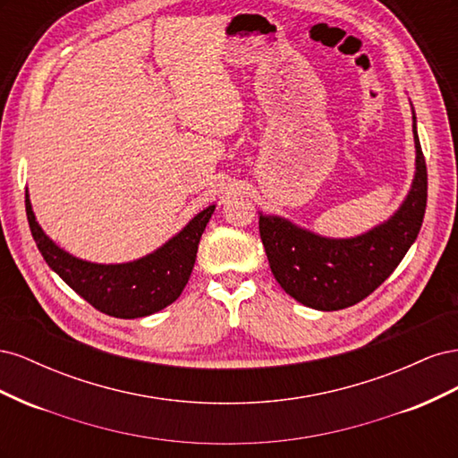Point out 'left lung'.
Listing matches in <instances>:
<instances>
[{
  "label": "left lung",
  "instance_id": "8db88e82",
  "mask_svg": "<svg viewBox=\"0 0 458 458\" xmlns=\"http://www.w3.org/2000/svg\"><path fill=\"white\" fill-rule=\"evenodd\" d=\"M417 172L409 195L384 224L353 239H327L288 219L259 216V237L276 283L300 303L336 311L372 294L419 237L428 199L426 160L412 113Z\"/></svg>",
  "mask_w": 458,
  "mask_h": 458
}]
</instances>
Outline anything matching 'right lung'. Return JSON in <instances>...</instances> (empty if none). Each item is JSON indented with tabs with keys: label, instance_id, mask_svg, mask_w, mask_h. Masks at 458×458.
Segmentation results:
<instances>
[{
	"label": "right lung",
	"instance_id": "1",
	"mask_svg": "<svg viewBox=\"0 0 458 458\" xmlns=\"http://www.w3.org/2000/svg\"><path fill=\"white\" fill-rule=\"evenodd\" d=\"M24 202L32 237L47 266L95 310L118 318L152 315L182 296L195 267L200 237L216 208L208 206L197 214L157 252L130 263L105 266L64 252L38 225L29 191Z\"/></svg>",
	"mask_w": 458,
	"mask_h": 458
}]
</instances>
